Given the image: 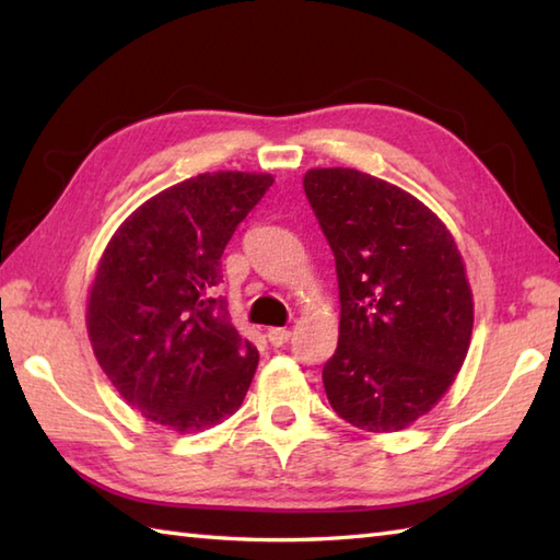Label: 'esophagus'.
Instances as JSON below:
<instances>
[{
  "mask_svg": "<svg viewBox=\"0 0 560 560\" xmlns=\"http://www.w3.org/2000/svg\"><path fill=\"white\" fill-rule=\"evenodd\" d=\"M267 337L273 343V347H283L291 339V331L287 327H269L267 329Z\"/></svg>",
  "mask_w": 560,
  "mask_h": 560,
  "instance_id": "1",
  "label": "esophagus"
}]
</instances>
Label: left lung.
<instances>
[{
	"label": "left lung",
	"mask_w": 560,
	"mask_h": 560,
	"mask_svg": "<svg viewBox=\"0 0 560 560\" xmlns=\"http://www.w3.org/2000/svg\"><path fill=\"white\" fill-rule=\"evenodd\" d=\"M303 189L337 261L327 399L361 431H404L443 399L467 359L474 295L459 247L421 199L375 175L313 168Z\"/></svg>",
	"instance_id": "1"
}]
</instances>
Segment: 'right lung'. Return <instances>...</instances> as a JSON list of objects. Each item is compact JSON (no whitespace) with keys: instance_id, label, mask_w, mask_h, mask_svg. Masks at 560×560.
Masks as SVG:
<instances>
[{"instance_id":"obj_1","label":"right lung","mask_w":560,"mask_h":560,"mask_svg":"<svg viewBox=\"0 0 560 560\" xmlns=\"http://www.w3.org/2000/svg\"><path fill=\"white\" fill-rule=\"evenodd\" d=\"M269 173H201L147 199L105 245L86 299L93 355L120 397L168 431L199 433L241 407L259 353L223 301L221 255Z\"/></svg>"}]
</instances>
